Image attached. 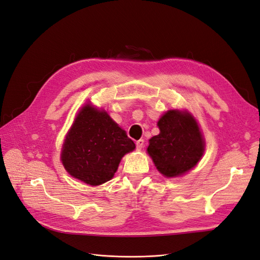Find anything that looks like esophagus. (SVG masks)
<instances>
[{"instance_id": "34e87169", "label": "esophagus", "mask_w": 260, "mask_h": 260, "mask_svg": "<svg viewBox=\"0 0 260 260\" xmlns=\"http://www.w3.org/2000/svg\"><path fill=\"white\" fill-rule=\"evenodd\" d=\"M136 145H137V148H138V149H141V148H142V147L144 146V140H143V139L138 140Z\"/></svg>"}]
</instances>
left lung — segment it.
Listing matches in <instances>:
<instances>
[{
  "mask_svg": "<svg viewBox=\"0 0 260 260\" xmlns=\"http://www.w3.org/2000/svg\"><path fill=\"white\" fill-rule=\"evenodd\" d=\"M158 136L149 140L147 152L161 175L177 177L192 169L204 153V140L194 118L169 111L158 121Z\"/></svg>",
  "mask_w": 260,
  "mask_h": 260,
  "instance_id": "left-lung-1",
  "label": "left lung"
}]
</instances>
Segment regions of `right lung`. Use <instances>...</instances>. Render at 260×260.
Here are the masks:
<instances>
[{
  "label": "right lung",
  "instance_id": "right-lung-1",
  "mask_svg": "<svg viewBox=\"0 0 260 260\" xmlns=\"http://www.w3.org/2000/svg\"><path fill=\"white\" fill-rule=\"evenodd\" d=\"M135 148V142L106 112L88 104L68 132L61 161L74 178L100 185L114 177L122 156Z\"/></svg>",
  "mask_w": 260,
  "mask_h": 260
}]
</instances>
